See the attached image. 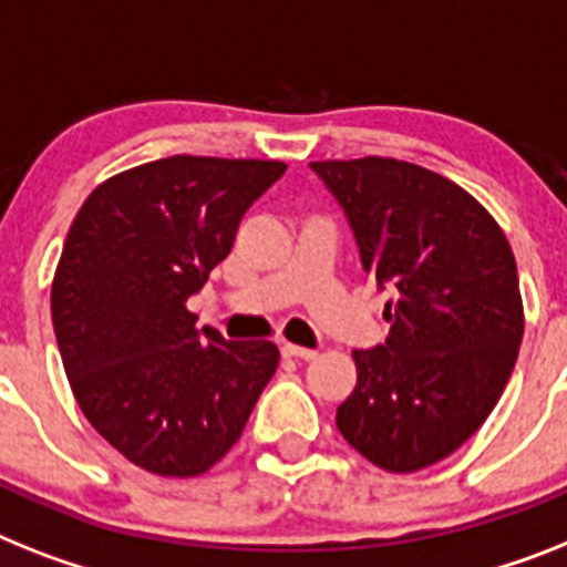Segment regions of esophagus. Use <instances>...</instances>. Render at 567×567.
I'll list each match as a JSON object with an SVG mask.
<instances>
[{"label": "esophagus", "instance_id": "1", "mask_svg": "<svg viewBox=\"0 0 567 567\" xmlns=\"http://www.w3.org/2000/svg\"><path fill=\"white\" fill-rule=\"evenodd\" d=\"M280 353H284V357H292V359H303V362H310V359L318 357V350L301 348V344H289V341H284V344H280Z\"/></svg>", "mask_w": 567, "mask_h": 567}]
</instances>
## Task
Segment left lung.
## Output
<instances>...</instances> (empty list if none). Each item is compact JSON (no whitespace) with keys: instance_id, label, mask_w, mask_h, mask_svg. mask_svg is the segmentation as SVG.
Instances as JSON below:
<instances>
[{"instance_id":"left-lung-1","label":"left lung","mask_w":567,"mask_h":567,"mask_svg":"<svg viewBox=\"0 0 567 567\" xmlns=\"http://www.w3.org/2000/svg\"><path fill=\"white\" fill-rule=\"evenodd\" d=\"M357 234L364 272L391 287V333L353 350L341 437L385 472H417L478 432L525 333L516 257L502 226L441 173L382 156L312 162Z\"/></svg>"}]
</instances>
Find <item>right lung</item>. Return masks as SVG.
<instances>
[{
	"mask_svg": "<svg viewBox=\"0 0 567 567\" xmlns=\"http://www.w3.org/2000/svg\"><path fill=\"white\" fill-rule=\"evenodd\" d=\"M284 171L264 158H158L101 182L69 228L51 280L65 377L92 429L153 475L194 478L226 457L278 371L272 341L196 330L188 298Z\"/></svg>",
	"mask_w": 567,
	"mask_h": 567,
	"instance_id": "obj_1",
	"label": "right lung"
}]
</instances>
